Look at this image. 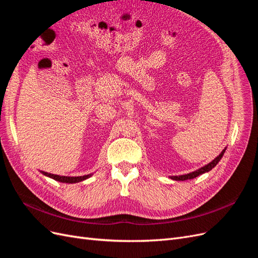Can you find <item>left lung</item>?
Wrapping results in <instances>:
<instances>
[{"mask_svg": "<svg viewBox=\"0 0 258 258\" xmlns=\"http://www.w3.org/2000/svg\"><path fill=\"white\" fill-rule=\"evenodd\" d=\"M225 151H226V148H224V150L222 151V153L218 155L217 157H215L212 161H211L210 163H208V165H206L205 167H201L200 169H198L196 171H192V172H190V173L183 174V175H173V176H169V177L174 179V181H185V179H191V178H195V177L199 176L200 174H204L206 172H209V171L212 170L217 165L218 161L222 159Z\"/></svg>", "mask_w": 258, "mask_h": 258, "instance_id": "8db88e82", "label": "left lung"}]
</instances>
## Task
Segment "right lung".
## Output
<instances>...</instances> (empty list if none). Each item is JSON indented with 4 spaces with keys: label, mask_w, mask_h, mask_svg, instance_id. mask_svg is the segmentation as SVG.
<instances>
[{
    "label": "right lung",
    "mask_w": 258,
    "mask_h": 258,
    "mask_svg": "<svg viewBox=\"0 0 258 258\" xmlns=\"http://www.w3.org/2000/svg\"><path fill=\"white\" fill-rule=\"evenodd\" d=\"M41 173L44 174L45 176H48L54 181H58L61 183H69V184H73V183H79L82 181H85V179L89 178L91 174H87V175H83V176H63V175H57V174H51L48 172H45V171H41Z\"/></svg>",
    "instance_id": "add662e5"
}]
</instances>
